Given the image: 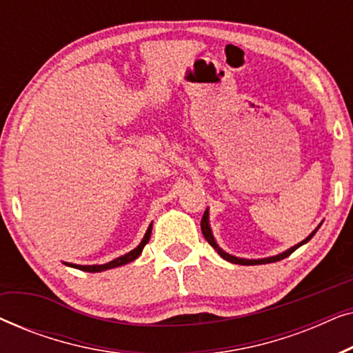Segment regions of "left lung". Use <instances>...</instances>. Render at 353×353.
<instances>
[{
  "instance_id": "left-lung-1",
  "label": "left lung",
  "mask_w": 353,
  "mask_h": 353,
  "mask_svg": "<svg viewBox=\"0 0 353 353\" xmlns=\"http://www.w3.org/2000/svg\"><path fill=\"white\" fill-rule=\"evenodd\" d=\"M321 223H323V221H321ZM321 223L318 225L316 228L313 230L312 233L308 234L305 239L301 241V243L296 244V245H292L291 249L284 250V252L278 254V255H272V257H265V259H241V257H236V255H231V254H228V252H225V250L221 249L219 244H216V241H215V238H214V233H212V228H210V223H209V209H207V210L204 212V215H202L201 230H202V234H204V238H205L207 241H209V244L216 250V252L220 254L221 259L226 260V262H231V263H236V265H262V263H270V262H278V260H283V259L289 257V255H291V254L294 252V250L299 249V248H301V245H303L305 243H308V241H310V239L313 238V236H315V233L318 231V228H320V226H321Z\"/></svg>"
}]
</instances>
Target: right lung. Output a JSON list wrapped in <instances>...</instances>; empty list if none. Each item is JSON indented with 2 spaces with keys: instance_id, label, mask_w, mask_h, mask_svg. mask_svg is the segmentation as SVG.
<instances>
[{
  "instance_id": "obj_1",
  "label": "right lung",
  "mask_w": 353,
  "mask_h": 353,
  "mask_svg": "<svg viewBox=\"0 0 353 353\" xmlns=\"http://www.w3.org/2000/svg\"><path fill=\"white\" fill-rule=\"evenodd\" d=\"M151 231H152V223L149 225L146 234H144V238L141 239V243H139L137 248H134L133 250H130L128 254L120 255V257L110 260V262H108V263H103V265H75V263H65V262L64 263L67 265V267L79 268V270H81V272H88V273H98V272H104V270L122 267V265H127L130 262H133V260H137L139 255H141L144 245L149 243V238H151Z\"/></svg>"
}]
</instances>
